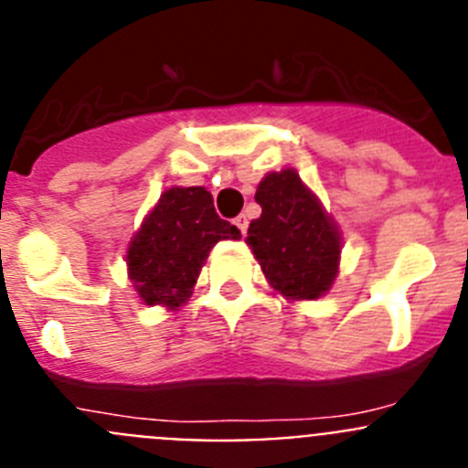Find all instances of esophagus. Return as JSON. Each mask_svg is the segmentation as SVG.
Returning <instances> with one entry per match:
<instances>
[{
  "label": "esophagus",
  "mask_w": 468,
  "mask_h": 468,
  "mask_svg": "<svg viewBox=\"0 0 468 468\" xmlns=\"http://www.w3.org/2000/svg\"><path fill=\"white\" fill-rule=\"evenodd\" d=\"M234 225H237L239 229H241L243 237H246V231H248V218H246V215H239L237 220H234Z\"/></svg>",
  "instance_id": "esophagus-1"
}]
</instances>
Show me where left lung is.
Wrapping results in <instances>:
<instances>
[{
    "instance_id": "obj_1",
    "label": "left lung",
    "mask_w": 468,
    "mask_h": 468,
    "mask_svg": "<svg viewBox=\"0 0 468 468\" xmlns=\"http://www.w3.org/2000/svg\"><path fill=\"white\" fill-rule=\"evenodd\" d=\"M262 215L248 227L246 243L264 276L285 300L325 295L340 271L337 225L295 168L262 177L255 192Z\"/></svg>"
}]
</instances>
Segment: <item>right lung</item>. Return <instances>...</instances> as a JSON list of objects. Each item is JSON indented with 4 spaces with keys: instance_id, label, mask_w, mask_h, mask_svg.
<instances>
[{
    "instance_id": "1",
    "label": "right lung",
    "mask_w": 468,
    "mask_h": 468,
    "mask_svg": "<svg viewBox=\"0 0 468 468\" xmlns=\"http://www.w3.org/2000/svg\"><path fill=\"white\" fill-rule=\"evenodd\" d=\"M241 231L215 213L204 187H171L128 243V279L144 304L183 307L208 258L222 239Z\"/></svg>"
}]
</instances>
